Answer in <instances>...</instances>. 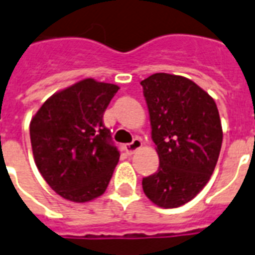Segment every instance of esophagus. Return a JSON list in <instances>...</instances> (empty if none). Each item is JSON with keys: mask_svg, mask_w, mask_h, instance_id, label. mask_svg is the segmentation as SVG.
Segmentation results:
<instances>
[{"mask_svg": "<svg viewBox=\"0 0 255 255\" xmlns=\"http://www.w3.org/2000/svg\"><path fill=\"white\" fill-rule=\"evenodd\" d=\"M141 145H143L141 140H140L139 137H136V139H133V141H132V143L126 144L124 149H126V152H127L128 156H131V155H133L136 151H139L140 148H141Z\"/></svg>", "mask_w": 255, "mask_h": 255, "instance_id": "esophagus-1", "label": "esophagus"}]
</instances>
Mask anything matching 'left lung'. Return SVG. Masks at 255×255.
Listing matches in <instances>:
<instances>
[{
  "instance_id": "left-lung-1",
  "label": "left lung",
  "mask_w": 255,
  "mask_h": 255,
  "mask_svg": "<svg viewBox=\"0 0 255 255\" xmlns=\"http://www.w3.org/2000/svg\"><path fill=\"white\" fill-rule=\"evenodd\" d=\"M160 165L143 178L145 196L160 208H177L200 193L222 144L213 98L188 78L157 73L140 82Z\"/></svg>"
}]
</instances>
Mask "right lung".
Returning a JSON list of instances; mask_svg holds the SVG:
<instances>
[{"label": "right lung", "mask_w": 255, "mask_h": 255, "mask_svg": "<svg viewBox=\"0 0 255 255\" xmlns=\"http://www.w3.org/2000/svg\"><path fill=\"white\" fill-rule=\"evenodd\" d=\"M118 90L83 79L50 96L30 122L35 165L66 200L91 201L107 189L120 153L103 114Z\"/></svg>", "instance_id": "obj_1"}]
</instances>
